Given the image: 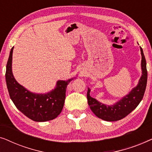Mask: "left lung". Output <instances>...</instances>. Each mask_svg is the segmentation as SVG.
Segmentation results:
<instances>
[{"mask_svg":"<svg viewBox=\"0 0 152 152\" xmlns=\"http://www.w3.org/2000/svg\"><path fill=\"white\" fill-rule=\"evenodd\" d=\"M140 48L141 55H142L141 68H142V75L139 80L138 85L134 87L128 95H126L113 105L107 106L91 97V90L88 88V91H87L88 104L91 111L97 117L109 122L120 120L134 111L142 100L147 86V70L144 53L142 48Z\"/></svg>","mask_w":152,"mask_h":152,"instance_id":"1","label":"left lung"}]
</instances>
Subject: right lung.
<instances>
[{
    "instance_id": "obj_1",
    "label": "right lung",
    "mask_w": 152,
    "mask_h": 152,
    "mask_svg": "<svg viewBox=\"0 0 152 152\" xmlns=\"http://www.w3.org/2000/svg\"><path fill=\"white\" fill-rule=\"evenodd\" d=\"M11 49L6 66L5 79L10 97L16 107L25 115L36 122H45L55 119L63 109L67 85L73 78L66 81L59 80L56 88L46 94L33 93L18 84L12 70Z\"/></svg>"
}]
</instances>
